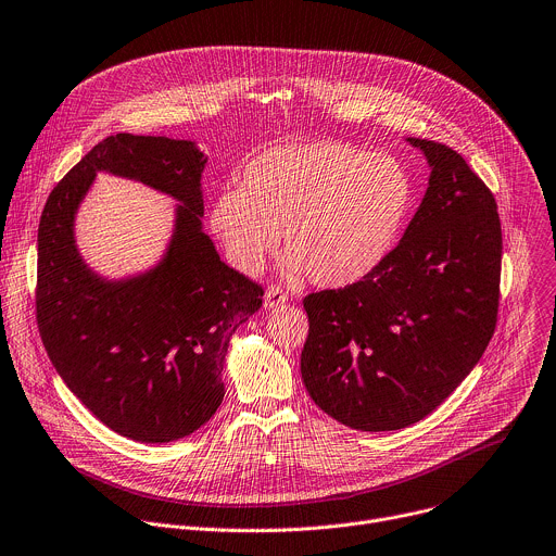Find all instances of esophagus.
<instances>
[{"label":"esophagus","instance_id":"34e87169","mask_svg":"<svg viewBox=\"0 0 556 556\" xmlns=\"http://www.w3.org/2000/svg\"><path fill=\"white\" fill-rule=\"evenodd\" d=\"M289 300V293L276 285H271L267 291H265V309H276V306L285 304Z\"/></svg>","mask_w":556,"mask_h":556}]
</instances>
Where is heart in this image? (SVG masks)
Instances as JSON below:
<instances>
[{
	"instance_id": "obj_1",
	"label": "heart",
	"mask_w": 556,
	"mask_h": 556,
	"mask_svg": "<svg viewBox=\"0 0 556 556\" xmlns=\"http://www.w3.org/2000/svg\"><path fill=\"white\" fill-rule=\"evenodd\" d=\"M413 201V176L395 156L318 139L254 156L240 190L214 199L210 225L229 263L247 276L265 269L282 231L285 274L340 289L384 265Z\"/></svg>"
}]
</instances>
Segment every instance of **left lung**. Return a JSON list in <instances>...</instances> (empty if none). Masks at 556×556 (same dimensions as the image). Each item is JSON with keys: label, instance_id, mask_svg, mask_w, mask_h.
Masks as SVG:
<instances>
[{"label": "left lung", "instance_id": "1", "mask_svg": "<svg viewBox=\"0 0 556 556\" xmlns=\"http://www.w3.org/2000/svg\"><path fill=\"white\" fill-rule=\"evenodd\" d=\"M430 169L391 256L344 289L304 298L300 355L312 400L382 433L433 413L472 371L497 325L502 223L495 197L448 146L406 139Z\"/></svg>", "mask_w": 556, "mask_h": 556}]
</instances>
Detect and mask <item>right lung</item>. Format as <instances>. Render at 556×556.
<instances>
[{
    "label": "right lung",
    "instance_id": "right-lung-1",
    "mask_svg": "<svg viewBox=\"0 0 556 556\" xmlns=\"http://www.w3.org/2000/svg\"><path fill=\"white\" fill-rule=\"evenodd\" d=\"M194 141L116 135L50 192L37 233V325L61 380L114 433L143 444L192 435L218 410L233 331L263 287L227 267L203 231V169ZM99 170L177 201L164 256L108 279L80 256L74 223Z\"/></svg>",
    "mask_w": 556,
    "mask_h": 556
}]
</instances>
